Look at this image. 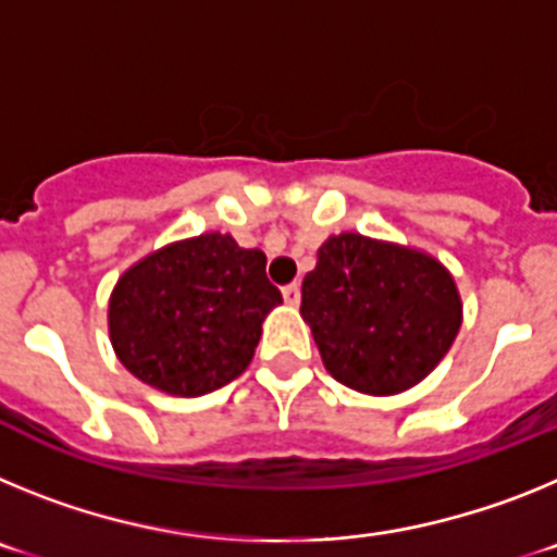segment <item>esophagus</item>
I'll use <instances>...</instances> for the list:
<instances>
[{"instance_id":"34e87169","label":"esophagus","mask_w":557,"mask_h":557,"mask_svg":"<svg viewBox=\"0 0 557 557\" xmlns=\"http://www.w3.org/2000/svg\"><path fill=\"white\" fill-rule=\"evenodd\" d=\"M282 295H284V301H287L289 307H298V304H301V284H298V282L287 284V287L282 289Z\"/></svg>"}]
</instances>
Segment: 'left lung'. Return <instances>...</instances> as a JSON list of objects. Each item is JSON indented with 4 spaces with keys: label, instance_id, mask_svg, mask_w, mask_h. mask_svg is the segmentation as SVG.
<instances>
[{
    "label": "left lung",
    "instance_id": "1",
    "mask_svg": "<svg viewBox=\"0 0 557 557\" xmlns=\"http://www.w3.org/2000/svg\"><path fill=\"white\" fill-rule=\"evenodd\" d=\"M301 314L337 382L371 396L418 385L460 329V295L421 250L339 234L301 284Z\"/></svg>",
    "mask_w": 557,
    "mask_h": 557
}]
</instances>
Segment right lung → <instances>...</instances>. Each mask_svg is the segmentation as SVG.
<instances>
[{
  "mask_svg": "<svg viewBox=\"0 0 557 557\" xmlns=\"http://www.w3.org/2000/svg\"><path fill=\"white\" fill-rule=\"evenodd\" d=\"M262 250L200 234L133 264L108 307L113 351L147 385L195 398L248 368L264 314L282 304Z\"/></svg>",
  "mask_w": 557,
  "mask_h": 557,
  "instance_id": "right-lung-1",
  "label": "right lung"
}]
</instances>
